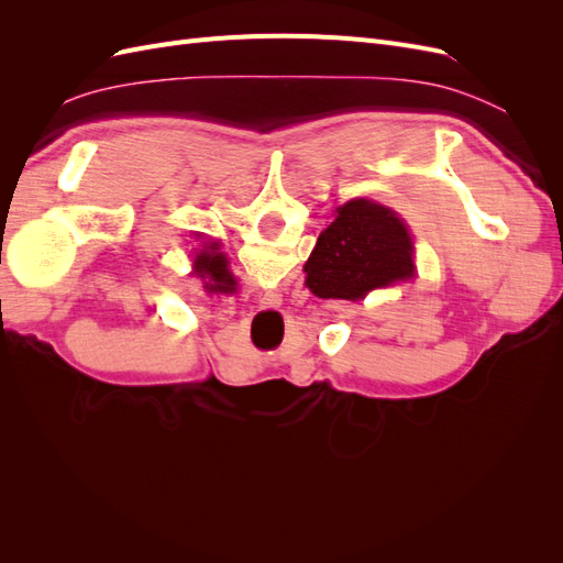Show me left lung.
Here are the masks:
<instances>
[{
  "label": "left lung",
  "mask_w": 563,
  "mask_h": 563,
  "mask_svg": "<svg viewBox=\"0 0 563 563\" xmlns=\"http://www.w3.org/2000/svg\"><path fill=\"white\" fill-rule=\"evenodd\" d=\"M305 284L319 298L362 300L416 275L413 240L404 220L383 203L352 199L319 234L305 263Z\"/></svg>",
  "instance_id": "obj_1"
}]
</instances>
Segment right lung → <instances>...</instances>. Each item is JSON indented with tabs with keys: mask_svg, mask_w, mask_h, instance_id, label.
<instances>
[{
	"mask_svg": "<svg viewBox=\"0 0 563 563\" xmlns=\"http://www.w3.org/2000/svg\"><path fill=\"white\" fill-rule=\"evenodd\" d=\"M218 249H220L218 242H207L203 249H199V253L195 255V275L213 282L207 286L216 288V291H230L234 286V277L228 269L225 253H220Z\"/></svg>",
	"mask_w": 563,
	"mask_h": 563,
	"instance_id": "1",
	"label": "right lung"
}]
</instances>
